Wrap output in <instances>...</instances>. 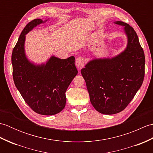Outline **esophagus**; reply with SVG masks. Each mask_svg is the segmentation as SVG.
Segmentation results:
<instances>
[{
  "label": "esophagus",
  "instance_id": "34e87169",
  "mask_svg": "<svg viewBox=\"0 0 153 153\" xmlns=\"http://www.w3.org/2000/svg\"><path fill=\"white\" fill-rule=\"evenodd\" d=\"M84 65H85V60H84L83 58L79 57L76 60V66L78 69H82V68L84 67Z\"/></svg>",
  "mask_w": 153,
  "mask_h": 153
}]
</instances>
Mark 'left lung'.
Here are the masks:
<instances>
[{
  "label": "left lung",
  "instance_id": "8db88e82",
  "mask_svg": "<svg viewBox=\"0 0 153 153\" xmlns=\"http://www.w3.org/2000/svg\"><path fill=\"white\" fill-rule=\"evenodd\" d=\"M123 27L125 49L112 58H93L81 70L94 108L103 114L122 111L140 89L145 76V58L137 33L129 24Z\"/></svg>",
  "mask_w": 153,
  "mask_h": 153
}]
</instances>
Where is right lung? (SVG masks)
Instances as JSON below:
<instances>
[{"instance_id":"obj_1","label":"right lung","mask_w":153,"mask_h":153,"mask_svg":"<svg viewBox=\"0 0 153 153\" xmlns=\"http://www.w3.org/2000/svg\"><path fill=\"white\" fill-rule=\"evenodd\" d=\"M35 19L25 27L12 51L13 79L23 99L34 112L54 115L66 105V91L78 73L71 56L60 59L54 55L41 64L28 59L25 53L26 35L37 25L47 22Z\"/></svg>"}]
</instances>
